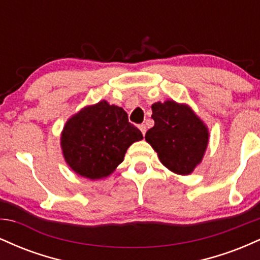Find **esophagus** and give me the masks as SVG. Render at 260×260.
<instances>
[{
	"instance_id": "1",
	"label": "esophagus",
	"mask_w": 260,
	"mask_h": 260,
	"mask_svg": "<svg viewBox=\"0 0 260 260\" xmlns=\"http://www.w3.org/2000/svg\"><path fill=\"white\" fill-rule=\"evenodd\" d=\"M139 129H140V132L143 133V136H144L145 132H147V127H145V124H144V123L139 124Z\"/></svg>"
}]
</instances>
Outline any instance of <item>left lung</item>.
Returning a JSON list of instances; mask_svg holds the SVG:
<instances>
[{"instance_id":"left-lung-1","label":"left lung","mask_w":260,"mask_h":260,"mask_svg":"<svg viewBox=\"0 0 260 260\" xmlns=\"http://www.w3.org/2000/svg\"><path fill=\"white\" fill-rule=\"evenodd\" d=\"M155 124L145 134L161 162L172 172L188 175L202 161L208 144V129L189 107L175 101L151 106Z\"/></svg>"}]
</instances>
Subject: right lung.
<instances>
[{"mask_svg":"<svg viewBox=\"0 0 260 260\" xmlns=\"http://www.w3.org/2000/svg\"><path fill=\"white\" fill-rule=\"evenodd\" d=\"M143 134L122 107L100 101L68 120L61 137L64 159L90 180L106 177L123 161L128 147Z\"/></svg>","mask_w":260,"mask_h":260,"instance_id":"obj_1","label":"right lung"}]
</instances>
